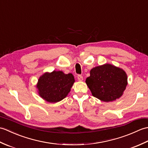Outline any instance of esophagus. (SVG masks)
Instances as JSON below:
<instances>
[{"instance_id":"esophagus-1","label":"esophagus","mask_w":148,"mask_h":148,"mask_svg":"<svg viewBox=\"0 0 148 148\" xmlns=\"http://www.w3.org/2000/svg\"><path fill=\"white\" fill-rule=\"evenodd\" d=\"M77 79L79 81H82L83 80V77L81 75H78L77 76Z\"/></svg>"}]
</instances>
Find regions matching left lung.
I'll list each match as a JSON object with an SVG mask.
<instances>
[{
  "instance_id": "1",
  "label": "left lung",
  "mask_w": 148,
  "mask_h": 148,
  "mask_svg": "<svg viewBox=\"0 0 148 148\" xmlns=\"http://www.w3.org/2000/svg\"><path fill=\"white\" fill-rule=\"evenodd\" d=\"M86 83L92 95L101 101L109 102L123 95L128 84L125 71L114 65L105 64L91 69Z\"/></svg>"
}]
</instances>
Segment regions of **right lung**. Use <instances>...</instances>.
Masks as SVG:
<instances>
[{"label": "right lung", "instance_id": "add662e5", "mask_svg": "<svg viewBox=\"0 0 148 148\" xmlns=\"http://www.w3.org/2000/svg\"><path fill=\"white\" fill-rule=\"evenodd\" d=\"M75 82L72 74H66L64 72L53 71L41 75L37 83L39 95L46 102L56 103L67 96Z\"/></svg>", "mask_w": 148, "mask_h": 148}]
</instances>
